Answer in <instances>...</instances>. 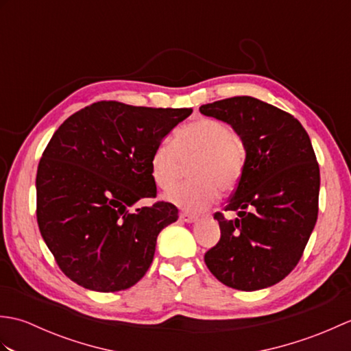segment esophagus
I'll use <instances>...</instances> for the list:
<instances>
[{"label": "esophagus", "mask_w": 351, "mask_h": 351, "mask_svg": "<svg viewBox=\"0 0 351 351\" xmlns=\"http://www.w3.org/2000/svg\"><path fill=\"white\" fill-rule=\"evenodd\" d=\"M180 219H181L182 221H185V223H193V221L197 220V215L189 214V213H181V214H180Z\"/></svg>", "instance_id": "1"}]
</instances>
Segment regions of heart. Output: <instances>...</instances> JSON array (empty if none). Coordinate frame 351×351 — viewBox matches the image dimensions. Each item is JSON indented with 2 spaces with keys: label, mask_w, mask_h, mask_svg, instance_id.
Returning a JSON list of instances; mask_svg holds the SVG:
<instances>
[{
  "label": "heart",
  "mask_w": 351,
  "mask_h": 351,
  "mask_svg": "<svg viewBox=\"0 0 351 351\" xmlns=\"http://www.w3.org/2000/svg\"><path fill=\"white\" fill-rule=\"evenodd\" d=\"M191 161L193 181L167 193L166 200L185 211H204L217 200L219 189L230 191L240 181L244 149L228 123L199 117L176 131L173 143L155 146L149 160L152 181L161 190L173 189Z\"/></svg>",
  "instance_id": "obj_1"
}]
</instances>
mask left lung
Here are the masks:
<instances>
[{
    "label": "left lung",
    "instance_id": "8db88e82",
    "mask_svg": "<svg viewBox=\"0 0 351 351\" xmlns=\"http://www.w3.org/2000/svg\"><path fill=\"white\" fill-rule=\"evenodd\" d=\"M232 126L245 149L240 181L225 211L215 213L220 241L205 264L226 287L256 291L294 270L318 215L319 167L302 123L287 111L252 96L199 108Z\"/></svg>",
    "mask_w": 351,
    "mask_h": 351
}]
</instances>
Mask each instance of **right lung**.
I'll return each mask as SVG.
<instances>
[{"instance_id": "right-lung-1", "label": "right lung", "mask_w": 351, "mask_h": 351, "mask_svg": "<svg viewBox=\"0 0 351 351\" xmlns=\"http://www.w3.org/2000/svg\"><path fill=\"white\" fill-rule=\"evenodd\" d=\"M191 108L95 102L60 125L37 167V225L60 270L99 293L131 288L151 267L156 237L178 220L155 197L149 160Z\"/></svg>"}]
</instances>
